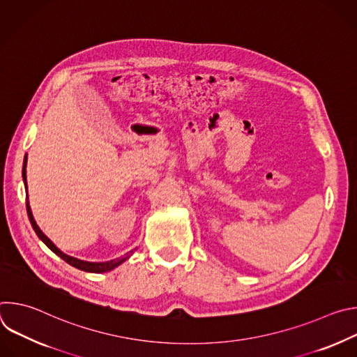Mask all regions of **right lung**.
<instances>
[{
	"instance_id": "1",
	"label": "right lung",
	"mask_w": 357,
	"mask_h": 357,
	"mask_svg": "<svg viewBox=\"0 0 357 357\" xmlns=\"http://www.w3.org/2000/svg\"><path fill=\"white\" fill-rule=\"evenodd\" d=\"M26 160H28V157L25 155V158H24V167H22V179H24V183H25V189H26ZM26 193H28V192H26ZM26 196H28V195H26ZM26 213H28L29 222H31V225H32V227H33L36 236L47 245V248L52 250V251L56 254V256H59V257H61L62 260H65L68 264H70L72 267L79 268V270H82V271H87V273H107V271H112V270H114L116 267H119L120 264H123L124 261H127V260L131 257V254L134 252V250H131V251H128V252L126 254V256H123V257H119V259H114V260H110V261H103V263H91V261H84V260H80V259L68 256V254H65L62 250H59V248L54 244V241L50 240V238H47V237L45 236V233L39 229V226L36 225V222H35V219H33V215H32V211H31V206H29L28 197H26Z\"/></svg>"
}]
</instances>
